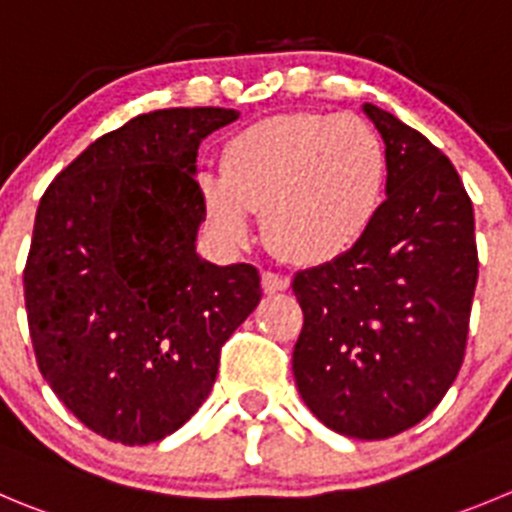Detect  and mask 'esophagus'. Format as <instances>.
I'll return each instance as SVG.
<instances>
[{
  "label": "esophagus",
  "mask_w": 512,
  "mask_h": 512,
  "mask_svg": "<svg viewBox=\"0 0 512 512\" xmlns=\"http://www.w3.org/2000/svg\"><path fill=\"white\" fill-rule=\"evenodd\" d=\"M261 286H264L266 294H279V291L289 289V279L274 274V271H264V274H261Z\"/></svg>",
  "instance_id": "esophagus-1"
}]
</instances>
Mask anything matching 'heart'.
Wrapping results in <instances>:
<instances>
[{"instance_id": "heart-1", "label": "heart", "mask_w": 512, "mask_h": 512, "mask_svg": "<svg viewBox=\"0 0 512 512\" xmlns=\"http://www.w3.org/2000/svg\"><path fill=\"white\" fill-rule=\"evenodd\" d=\"M389 160L357 115H269L223 143L221 175L198 178L203 221L221 246L246 248L253 211L269 246L294 264L344 259L377 223Z\"/></svg>"}]
</instances>
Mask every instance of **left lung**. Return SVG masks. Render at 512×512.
Here are the masks:
<instances>
[{
	"instance_id": "left-lung-1",
	"label": "left lung",
	"mask_w": 512,
	"mask_h": 512,
	"mask_svg": "<svg viewBox=\"0 0 512 512\" xmlns=\"http://www.w3.org/2000/svg\"><path fill=\"white\" fill-rule=\"evenodd\" d=\"M362 110L387 148V198L349 256L294 276V379L329 430L384 440L425 420L460 372L478 248L455 165L387 110Z\"/></svg>"
}]
</instances>
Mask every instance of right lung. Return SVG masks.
Segmentation results:
<instances>
[{
  "mask_svg": "<svg viewBox=\"0 0 512 512\" xmlns=\"http://www.w3.org/2000/svg\"><path fill=\"white\" fill-rule=\"evenodd\" d=\"M226 107L138 115L82 150L42 196L24 269L42 377L92 432L150 445L211 394L221 347L261 301L251 264L196 253L198 145Z\"/></svg>",
  "mask_w": 512,
  "mask_h": 512,
  "instance_id": "right-lung-1",
  "label": "right lung"
}]
</instances>
